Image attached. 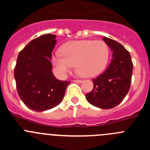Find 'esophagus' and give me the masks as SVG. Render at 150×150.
<instances>
[{"instance_id":"obj_1","label":"esophagus","mask_w":150,"mask_h":150,"mask_svg":"<svg viewBox=\"0 0 150 150\" xmlns=\"http://www.w3.org/2000/svg\"><path fill=\"white\" fill-rule=\"evenodd\" d=\"M74 82H75V83H81L83 81H82L81 79H75V80H74Z\"/></svg>"}]
</instances>
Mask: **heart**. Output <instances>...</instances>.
Returning a JSON list of instances; mask_svg holds the SVG:
<instances>
[{"label":"heart","mask_w":150,"mask_h":150,"mask_svg":"<svg viewBox=\"0 0 150 150\" xmlns=\"http://www.w3.org/2000/svg\"><path fill=\"white\" fill-rule=\"evenodd\" d=\"M60 53L52 55V62L61 75L64 76L76 64V71L83 77L98 76L108 63L110 50L103 40L70 41L62 45Z\"/></svg>","instance_id":"b5f03b06"}]
</instances>
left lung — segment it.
I'll list each match as a JSON object with an SVG mask.
<instances>
[{"label": "left lung", "mask_w": 150, "mask_h": 150, "mask_svg": "<svg viewBox=\"0 0 150 150\" xmlns=\"http://www.w3.org/2000/svg\"><path fill=\"white\" fill-rule=\"evenodd\" d=\"M111 51L112 60L107 68L97 78L92 79V91L86 95L91 105L111 109L120 104L130 89L133 63L129 52L117 41L104 37Z\"/></svg>", "instance_id": "obj_1"}]
</instances>
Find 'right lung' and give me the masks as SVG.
Segmentation results:
<instances>
[{"instance_id":"right-lung-1","label":"right lung","mask_w":150,"mask_h":150,"mask_svg":"<svg viewBox=\"0 0 150 150\" xmlns=\"http://www.w3.org/2000/svg\"><path fill=\"white\" fill-rule=\"evenodd\" d=\"M56 36L47 34L28 43L18 53L14 69L16 88L29 109L43 112L62 101L69 81L57 79L52 71V51Z\"/></svg>"}]
</instances>
